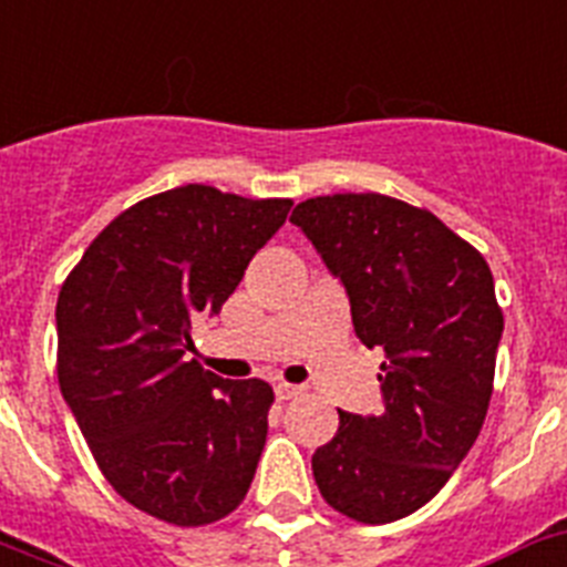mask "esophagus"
<instances>
[{
	"instance_id": "esophagus-1",
	"label": "esophagus",
	"mask_w": 567,
	"mask_h": 567,
	"mask_svg": "<svg viewBox=\"0 0 567 567\" xmlns=\"http://www.w3.org/2000/svg\"><path fill=\"white\" fill-rule=\"evenodd\" d=\"M299 394H306V386H293V383H276V398L279 401H293Z\"/></svg>"
}]
</instances>
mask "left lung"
<instances>
[{
  "label": "left lung",
  "instance_id": "8db88e82",
  "mask_svg": "<svg viewBox=\"0 0 567 567\" xmlns=\"http://www.w3.org/2000/svg\"><path fill=\"white\" fill-rule=\"evenodd\" d=\"M291 221L346 285L360 342L386 351V409L340 412L313 482L342 516L389 525L430 502L482 432L504 331L493 274L441 218L389 195H317Z\"/></svg>",
  "mask_w": 567,
  "mask_h": 567
}]
</instances>
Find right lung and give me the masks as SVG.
Instances as JSON below:
<instances>
[{
	"instance_id": "1",
	"label": "right lung",
	"mask_w": 567,
	"mask_h": 567,
	"mask_svg": "<svg viewBox=\"0 0 567 567\" xmlns=\"http://www.w3.org/2000/svg\"><path fill=\"white\" fill-rule=\"evenodd\" d=\"M291 204L207 184L150 195L100 230L60 288V392L117 496L166 525H213L254 482L274 389L221 380L184 351Z\"/></svg>"
}]
</instances>
